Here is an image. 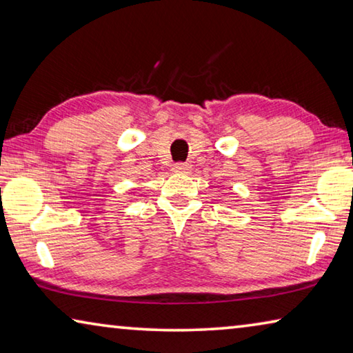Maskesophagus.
<instances>
[{"label":"esophagus","instance_id":"obj_1","mask_svg":"<svg viewBox=\"0 0 353 353\" xmlns=\"http://www.w3.org/2000/svg\"><path fill=\"white\" fill-rule=\"evenodd\" d=\"M172 171H174V172H183V174H187V172L191 171V165L179 162V163H176L174 166H172Z\"/></svg>","mask_w":353,"mask_h":353}]
</instances>
